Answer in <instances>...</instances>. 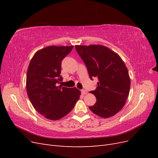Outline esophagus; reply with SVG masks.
Returning <instances> with one entry per match:
<instances>
[{
    "mask_svg": "<svg viewBox=\"0 0 158 158\" xmlns=\"http://www.w3.org/2000/svg\"><path fill=\"white\" fill-rule=\"evenodd\" d=\"M81 92H82V94H86L88 93V92L85 89H81Z\"/></svg>",
    "mask_w": 158,
    "mask_h": 158,
    "instance_id": "1",
    "label": "esophagus"
}]
</instances>
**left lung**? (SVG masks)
I'll return each instance as SVG.
<instances>
[{"instance_id": "1", "label": "left lung", "mask_w": 158, "mask_h": 158, "mask_svg": "<svg viewBox=\"0 0 158 158\" xmlns=\"http://www.w3.org/2000/svg\"><path fill=\"white\" fill-rule=\"evenodd\" d=\"M86 66L89 78H98L97 88L90 91L97 101L89 107L103 118L111 117L125 106L131 87L128 71L121 58L108 47L100 45H76Z\"/></svg>"}]
</instances>
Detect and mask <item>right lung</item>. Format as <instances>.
Listing matches in <instances>:
<instances>
[{
  "label": "right lung",
  "mask_w": 158,
  "mask_h": 158,
  "mask_svg": "<svg viewBox=\"0 0 158 158\" xmlns=\"http://www.w3.org/2000/svg\"><path fill=\"white\" fill-rule=\"evenodd\" d=\"M73 46H49L37 51L30 61L26 89L32 106L45 118L56 121L69 114L80 98L76 88L58 85L63 81L61 62Z\"/></svg>",
  "instance_id": "add662e5"
}]
</instances>
